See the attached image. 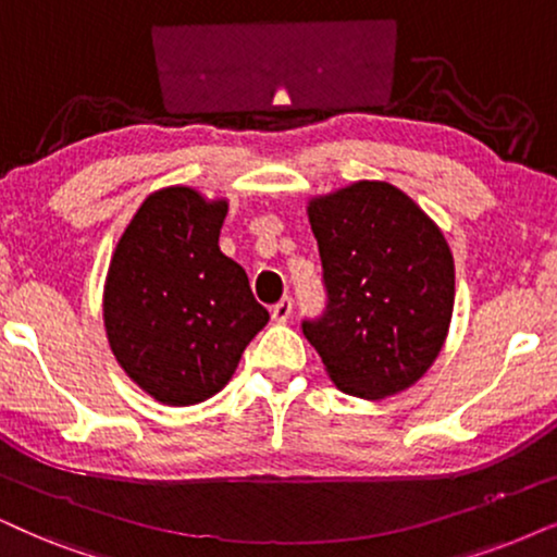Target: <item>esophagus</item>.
Listing matches in <instances>:
<instances>
[{
    "instance_id": "1",
    "label": "esophagus",
    "mask_w": 557,
    "mask_h": 557,
    "mask_svg": "<svg viewBox=\"0 0 557 557\" xmlns=\"http://www.w3.org/2000/svg\"><path fill=\"white\" fill-rule=\"evenodd\" d=\"M290 315H293V298H287V295H285L283 300L274 302V306H272V319L277 323H285L287 319H290Z\"/></svg>"
}]
</instances>
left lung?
<instances>
[{"label": "left lung", "instance_id": "obj_1", "mask_svg": "<svg viewBox=\"0 0 557 557\" xmlns=\"http://www.w3.org/2000/svg\"><path fill=\"white\" fill-rule=\"evenodd\" d=\"M308 218L326 308L302 321L339 391L385 398L440 355L455 306V262L442 231L388 182H355L315 197Z\"/></svg>", "mask_w": 557, "mask_h": 557}]
</instances>
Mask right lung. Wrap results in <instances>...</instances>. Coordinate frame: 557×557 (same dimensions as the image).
<instances>
[{"label": "right lung", "instance_id": "1", "mask_svg": "<svg viewBox=\"0 0 557 557\" xmlns=\"http://www.w3.org/2000/svg\"><path fill=\"white\" fill-rule=\"evenodd\" d=\"M226 200L189 187L149 195L104 283V329L121 368L166 406L215 396L270 321L244 267L218 246Z\"/></svg>", "mask_w": 557, "mask_h": 557}]
</instances>
